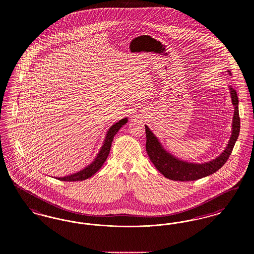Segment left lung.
I'll return each instance as SVG.
<instances>
[{
	"mask_svg": "<svg viewBox=\"0 0 254 254\" xmlns=\"http://www.w3.org/2000/svg\"><path fill=\"white\" fill-rule=\"evenodd\" d=\"M229 73H230V71H229ZM230 90L232 105L234 107L231 136L226 149L212 161L204 164H193L179 160L178 158L171 155L163 147L157 137L148 128L147 126H145V149L147 155L149 156L150 161L153 163L155 168L166 178H169L173 181L187 182L198 180L210 174H213L218 169H221L228 161L240 132V117L238 109L239 101L236 90H234V88L230 86Z\"/></svg>",
	"mask_w": 254,
	"mask_h": 254,
	"instance_id": "8db88e82",
	"label": "left lung"
}]
</instances>
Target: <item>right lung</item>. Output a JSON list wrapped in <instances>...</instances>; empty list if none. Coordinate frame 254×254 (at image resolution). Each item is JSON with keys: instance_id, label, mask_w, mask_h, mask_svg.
<instances>
[{"instance_id": "obj_1", "label": "right lung", "mask_w": 254, "mask_h": 254, "mask_svg": "<svg viewBox=\"0 0 254 254\" xmlns=\"http://www.w3.org/2000/svg\"><path fill=\"white\" fill-rule=\"evenodd\" d=\"M127 118H124V119L115 123L114 125H112L110 127V128L107 132V136L105 138L104 144L102 145L99 153L97 154L96 158L94 159V161L90 165L85 167V169L80 170L79 172L73 173V174L64 176V177H56V179H58L60 181H83L85 179H88L92 175H94L97 171L102 168V166L104 165V163L106 162L107 158L109 156L110 147H111V143L113 141V138H114L115 134L119 131V129L121 128L124 125L127 124Z\"/></svg>"}]
</instances>
